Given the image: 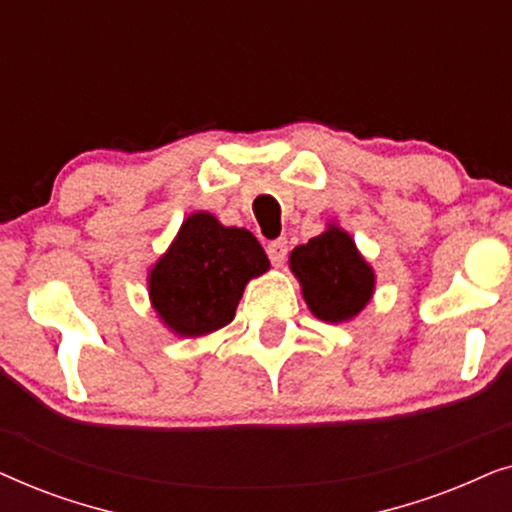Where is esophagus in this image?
Instances as JSON below:
<instances>
[{
	"label": "esophagus",
	"mask_w": 512,
	"mask_h": 512,
	"mask_svg": "<svg viewBox=\"0 0 512 512\" xmlns=\"http://www.w3.org/2000/svg\"><path fill=\"white\" fill-rule=\"evenodd\" d=\"M265 251H268L272 265H282L286 261V254H289V244H286V240H275L265 247Z\"/></svg>",
	"instance_id": "esophagus-1"
}]
</instances>
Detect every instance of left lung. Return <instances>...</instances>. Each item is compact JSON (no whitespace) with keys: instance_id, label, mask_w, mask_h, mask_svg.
Returning a JSON list of instances; mask_svg holds the SVG:
<instances>
[{"instance_id":"left-lung-1","label":"left lung","mask_w":512,"mask_h":512,"mask_svg":"<svg viewBox=\"0 0 512 512\" xmlns=\"http://www.w3.org/2000/svg\"><path fill=\"white\" fill-rule=\"evenodd\" d=\"M291 270L303 284L310 310L333 324L356 317L375 289L373 270L340 228H328L293 249Z\"/></svg>"}]
</instances>
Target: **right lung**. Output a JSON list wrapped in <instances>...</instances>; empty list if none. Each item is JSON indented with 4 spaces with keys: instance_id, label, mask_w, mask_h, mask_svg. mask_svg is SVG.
<instances>
[{
    "instance_id": "right-lung-1",
    "label": "right lung",
    "mask_w": 512,
    "mask_h": 512,
    "mask_svg": "<svg viewBox=\"0 0 512 512\" xmlns=\"http://www.w3.org/2000/svg\"><path fill=\"white\" fill-rule=\"evenodd\" d=\"M268 268V256L249 230L193 214L151 270L153 307L179 335L212 333L233 321L244 284Z\"/></svg>"
}]
</instances>
